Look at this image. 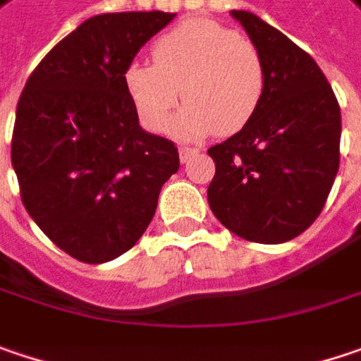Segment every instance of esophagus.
<instances>
[{
    "label": "esophagus",
    "instance_id": "1",
    "mask_svg": "<svg viewBox=\"0 0 361 361\" xmlns=\"http://www.w3.org/2000/svg\"><path fill=\"white\" fill-rule=\"evenodd\" d=\"M197 152H199L197 147H191V145H180V147H178V156H180V162H183V164H185V162H189V160L193 158Z\"/></svg>",
    "mask_w": 361,
    "mask_h": 361
}]
</instances>
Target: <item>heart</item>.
Here are the masks:
<instances>
[{"instance_id": "1", "label": "heart", "mask_w": 361, "mask_h": 361, "mask_svg": "<svg viewBox=\"0 0 361 361\" xmlns=\"http://www.w3.org/2000/svg\"><path fill=\"white\" fill-rule=\"evenodd\" d=\"M154 63L133 61L125 88L152 131L166 129L178 102L187 106L174 129L183 135H221L243 129L257 115L267 86L259 49L209 18H193L154 42Z\"/></svg>"}]
</instances>
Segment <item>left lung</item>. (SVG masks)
Wrapping results in <instances>:
<instances>
[{"mask_svg":"<svg viewBox=\"0 0 361 361\" xmlns=\"http://www.w3.org/2000/svg\"><path fill=\"white\" fill-rule=\"evenodd\" d=\"M259 49L267 86L245 127L207 149L214 216L236 236L279 245L319 218L339 170L341 109L317 61L259 16L234 10Z\"/></svg>","mask_w":361,"mask_h":361,"instance_id":"left-lung-1","label":"left lung"}]
</instances>
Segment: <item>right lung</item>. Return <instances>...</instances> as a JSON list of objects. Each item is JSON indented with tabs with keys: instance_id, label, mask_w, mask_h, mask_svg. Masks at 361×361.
Segmentation results:
<instances>
[{
	"instance_id": "obj_1",
	"label": "right lung",
	"mask_w": 361,
	"mask_h": 361,
	"mask_svg": "<svg viewBox=\"0 0 361 361\" xmlns=\"http://www.w3.org/2000/svg\"><path fill=\"white\" fill-rule=\"evenodd\" d=\"M174 13H100L59 40L16 109L12 166L20 197L51 243L82 263L135 245L178 170L176 145L140 127L125 69Z\"/></svg>"
}]
</instances>
